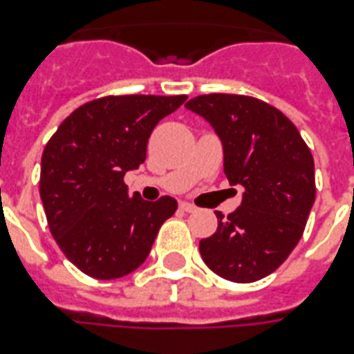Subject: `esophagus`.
Masks as SVG:
<instances>
[{"instance_id":"34e87169","label":"esophagus","mask_w":354,"mask_h":354,"mask_svg":"<svg viewBox=\"0 0 354 354\" xmlns=\"http://www.w3.org/2000/svg\"><path fill=\"white\" fill-rule=\"evenodd\" d=\"M180 209L185 211V213H194L196 207H194L193 204H189V202H182V204H180Z\"/></svg>"}]
</instances>
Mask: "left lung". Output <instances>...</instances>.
Instances as JSON below:
<instances>
[{
	"label": "left lung",
	"mask_w": 354,
	"mask_h": 354,
	"mask_svg": "<svg viewBox=\"0 0 354 354\" xmlns=\"http://www.w3.org/2000/svg\"><path fill=\"white\" fill-rule=\"evenodd\" d=\"M209 122L224 150L230 185L241 205L200 241V255L216 275L253 283L285 263L299 242L316 198L314 160L290 119L246 95L194 97L185 104Z\"/></svg>",
	"instance_id": "obj_1"
}]
</instances>
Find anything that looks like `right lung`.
I'll return each mask as SVG.
<instances>
[{
    "mask_svg": "<svg viewBox=\"0 0 354 354\" xmlns=\"http://www.w3.org/2000/svg\"><path fill=\"white\" fill-rule=\"evenodd\" d=\"M187 97H102L77 108L41 154L40 198L51 235L95 279H118L149 257L178 202L130 196L122 178L147 158L154 127Z\"/></svg>",
    "mask_w": 354,
    "mask_h": 354,
    "instance_id": "add662e5",
    "label": "right lung"
}]
</instances>
